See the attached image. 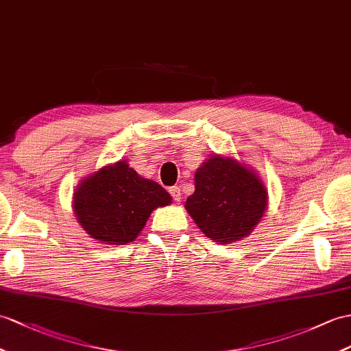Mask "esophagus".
<instances>
[{"instance_id": "34e87169", "label": "esophagus", "mask_w": 351, "mask_h": 351, "mask_svg": "<svg viewBox=\"0 0 351 351\" xmlns=\"http://www.w3.org/2000/svg\"><path fill=\"white\" fill-rule=\"evenodd\" d=\"M169 193H171V196H173L176 202L182 201V191H180V187H178V186L169 187Z\"/></svg>"}]
</instances>
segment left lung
<instances>
[{
  "label": "left lung",
  "mask_w": 351,
  "mask_h": 351,
  "mask_svg": "<svg viewBox=\"0 0 351 351\" xmlns=\"http://www.w3.org/2000/svg\"><path fill=\"white\" fill-rule=\"evenodd\" d=\"M195 192L184 208L201 232L217 244L244 240L268 207L259 174L232 156L210 155L195 171Z\"/></svg>",
  "instance_id": "8db88e82"
}]
</instances>
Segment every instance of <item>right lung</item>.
Instances as JSON below:
<instances>
[{"label":"right lung","instance_id":"1","mask_svg":"<svg viewBox=\"0 0 351 351\" xmlns=\"http://www.w3.org/2000/svg\"><path fill=\"white\" fill-rule=\"evenodd\" d=\"M171 201V195L159 183L141 177L126 160H119L77 184L73 210L93 240L125 245L140 235L153 210Z\"/></svg>","mask_w":351,"mask_h":351}]
</instances>
